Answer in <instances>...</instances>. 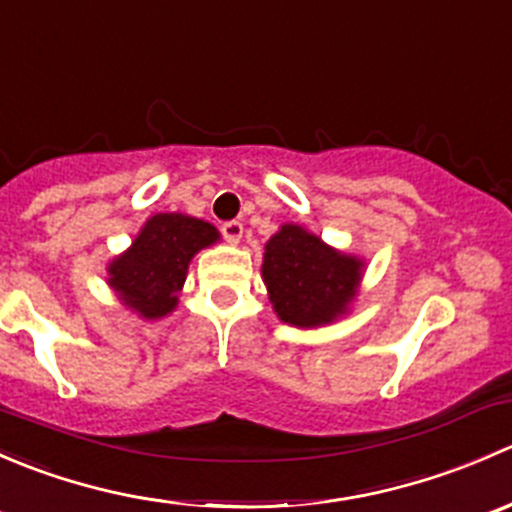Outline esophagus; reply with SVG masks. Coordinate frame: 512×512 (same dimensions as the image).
Listing matches in <instances>:
<instances>
[{
    "label": "esophagus",
    "instance_id": "esophagus-1",
    "mask_svg": "<svg viewBox=\"0 0 512 512\" xmlns=\"http://www.w3.org/2000/svg\"><path fill=\"white\" fill-rule=\"evenodd\" d=\"M242 230H245V227H242L240 220H227V223L220 225V232H223L225 240L232 242V245H237V242H240Z\"/></svg>",
    "mask_w": 512,
    "mask_h": 512
}]
</instances>
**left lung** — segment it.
<instances>
[{
    "label": "left lung",
    "mask_w": 512,
    "mask_h": 512,
    "mask_svg": "<svg viewBox=\"0 0 512 512\" xmlns=\"http://www.w3.org/2000/svg\"><path fill=\"white\" fill-rule=\"evenodd\" d=\"M262 277L282 322L314 327L347 309L359 285L361 262L302 227L285 225L267 242Z\"/></svg>",
    "instance_id": "8db88e82"
}]
</instances>
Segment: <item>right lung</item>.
<instances>
[{
    "instance_id": "right-lung-1",
    "label": "right lung",
    "mask_w": 512,
    "mask_h": 512,
    "mask_svg": "<svg viewBox=\"0 0 512 512\" xmlns=\"http://www.w3.org/2000/svg\"><path fill=\"white\" fill-rule=\"evenodd\" d=\"M215 240L218 230L205 220L178 213L153 215L131 250L111 262L108 285L141 317H163L178 304V292L195 252Z\"/></svg>"
}]
</instances>
